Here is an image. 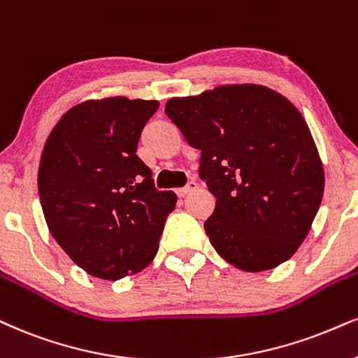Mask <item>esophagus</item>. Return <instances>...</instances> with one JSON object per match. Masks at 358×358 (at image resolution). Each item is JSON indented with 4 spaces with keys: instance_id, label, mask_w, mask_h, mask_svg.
<instances>
[{
    "instance_id": "obj_1",
    "label": "esophagus",
    "mask_w": 358,
    "mask_h": 358,
    "mask_svg": "<svg viewBox=\"0 0 358 358\" xmlns=\"http://www.w3.org/2000/svg\"><path fill=\"white\" fill-rule=\"evenodd\" d=\"M196 189H197V184L194 182V180H192V182H189L186 187L179 189V191H178V196H179V197H186V196H189V194H191V192L196 191Z\"/></svg>"
}]
</instances>
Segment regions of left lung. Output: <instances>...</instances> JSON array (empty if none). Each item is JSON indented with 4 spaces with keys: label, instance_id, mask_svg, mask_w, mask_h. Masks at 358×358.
<instances>
[{
    "label": "left lung",
    "instance_id": "obj_1",
    "mask_svg": "<svg viewBox=\"0 0 358 358\" xmlns=\"http://www.w3.org/2000/svg\"><path fill=\"white\" fill-rule=\"evenodd\" d=\"M167 117L201 151L199 176L215 197L204 222L222 259L245 272L280 266L310 231L324 166L306 119L260 85H226L172 98Z\"/></svg>",
    "mask_w": 358,
    "mask_h": 358
}]
</instances>
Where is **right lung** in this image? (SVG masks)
Segmentation results:
<instances>
[{"label":"right lung","mask_w":358,"mask_h":358,"mask_svg":"<svg viewBox=\"0 0 358 358\" xmlns=\"http://www.w3.org/2000/svg\"><path fill=\"white\" fill-rule=\"evenodd\" d=\"M157 101L122 96L74 106L52 127L38 171L50 232L76 266L106 280L148 267L178 202L136 154Z\"/></svg>","instance_id":"obj_1"}]
</instances>
